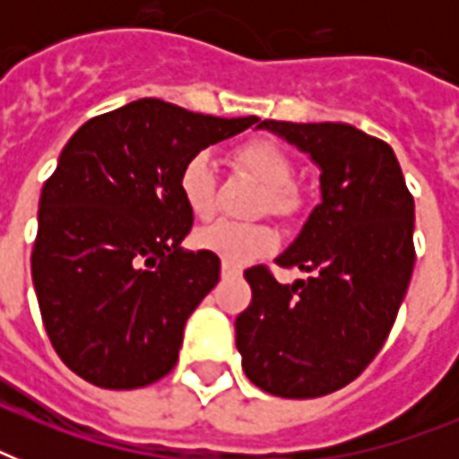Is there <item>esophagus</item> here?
Here are the masks:
<instances>
[{
  "label": "esophagus",
  "mask_w": 459,
  "mask_h": 459,
  "mask_svg": "<svg viewBox=\"0 0 459 459\" xmlns=\"http://www.w3.org/2000/svg\"><path fill=\"white\" fill-rule=\"evenodd\" d=\"M221 276H223V279H238V276H240V269H238V266H233V264H229V262H223Z\"/></svg>",
  "instance_id": "obj_1"
}]
</instances>
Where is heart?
<instances>
[{
	"instance_id": "obj_1",
	"label": "heart",
	"mask_w": 459,
	"mask_h": 459,
	"mask_svg": "<svg viewBox=\"0 0 459 459\" xmlns=\"http://www.w3.org/2000/svg\"><path fill=\"white\" fill-rule=\"evenodd\" d=\"M233 161L264 186L259 212H269L281 221H295L305 209V197L293 183V164L279 145L269 140H252L238 147ZM216 164L207 152L187 159L178 176V190L187 209L197 219H209L216 209ZM197 247L214 252L216 257L233 266L247 264L252 259L276 250L279 236L264 221H216L195 233Z\"/></svg>"
}]
</instances>
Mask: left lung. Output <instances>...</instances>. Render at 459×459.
<instances>
[{
    "label": "left lung",
    "instance_id": "8db88e82",
    "mask_svg": "<svg viewBox=\"0 0 459 459\" xmlns=\"http://www.w3.org/2000/svg\"><path fill=\"white\" fill-rule=\"evenodd\" d=\"M276 133L321 169V204L276 264L307 281L283 286L252 266V302L236 345L252 384L281 398H319L362 374L391 333L414 269V200L391 145L348 124H288Z\"/></svg>",
    "mask_w": 459,
    "mask_h": 459
}]
</instances>
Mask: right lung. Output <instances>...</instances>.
Masks as SVG:
<instances>
[{
    "label": "right lung",
    "instance_id": "obj_1",
    "mask_svg": "<svg viewBox=\"0 0 459 459\" xmlns=\"http://www.w3.org/2000/svg\"><path fill=\"white\" fill-rule=\"evenodd\" d=\"M161 100L90 118L39 195L32 286L61 362L88 384L143 388L178 362L183 326L219 283L214 252L180 247L187 159L257 124Z\"/></svg>",
    "mask_w": 459,
    "mask_h": 459
}]
</instances>
